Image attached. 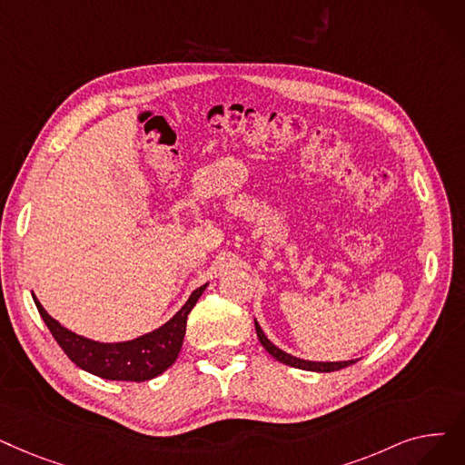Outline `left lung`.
I'll return each instance as SVG.
<instances>
[{"label": "left lung", "instance_id": "left-lung-1", "mask_svg": "<svg viewBox=\"0 0 465 465\" xmlns=\"http://www.w3.org/2000/svg\"><path fill=\"white\" fill-rule=\"evenodd\" d=\"M254 329H256L260 344L264 346V350H266L272 357H275L277 361H281L282 365H289V367L302 369V371H312V372H332V371L346 369V367H350V365H353V362H355L353 359H351V361H336V362H331V361L321 362V361H304V359H298V357H294V355H291V353H285L282 350H279L277 346H273L272 341L266 338L264 331L260 329L258 321H254Z\"/></svg>", "mask_w": 465, "mask_h": 465}]
</instances>
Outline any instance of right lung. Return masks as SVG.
<instances>
[{"instance_id": "obj_1", "label": "right lung", "mask_w": 465, "mask_h": 465, "mask_svg": "<svg viewBox=\"0 0 465 465\" xmlns=\"http://www.w3.org/2000/svg\"><path fill=\"white\" fill-rule=\"evenodd\" d=\"M207 285L195 289L186 304L180 308L165 325L127 341L104 344L85 336H79L64 329L56 319H53L39 300L32 292L35 308L45 321L56 344L64 350L72 362L98 378L104 380H124V381H146L161 372H165L176 361L180 348H183L186 334L188 313L195 306L199 296L203 294Z\"/></svg>"}]
</instances>
